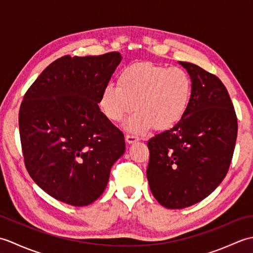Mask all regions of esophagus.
<instances>
[{
    "mask_svg": "<svg viewBox=\"0 0 253 253\" xmlns=\"http://www.w3.org/2000/svg\"><path fill=\"white\" fill-rule=\"evenodd\" d=\"M139 140H140V139H139V137H137V136H133V135H127L126 136V141H127V143H129V144L135 143Z\"/></svg>",
    "mask_w": 253,
    "mask_h": 253,
    "instance_id": "1",
    "label": "esophagus"
}]
</instances>
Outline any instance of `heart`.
Here are the masks:
<instances>
[{"instance_id":"heart-1","label":"heart","mask_w":253,"mask_h":253,"mask_svg":"<svg viewBox=\"0 0 253 253\" xmlns=\"http://www.w3.org/2000/svg\"><path fill=\"white\" fill-rule=\"evenodd\" d=\"M118 85L107 84L102 89L99 105L112 122H121L137 111L125 124L130 132L140 135L154 126L168 130L185 117L190 105L192 82L179 67H168L139 62L124 67L118 74Z\"/></svg>"}]
</instances>
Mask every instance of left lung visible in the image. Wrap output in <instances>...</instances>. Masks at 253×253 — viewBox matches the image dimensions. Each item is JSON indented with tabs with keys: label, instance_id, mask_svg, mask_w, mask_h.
<instances>
[{
	"label": "left lung",
	"instance_id": "obj_1",
	"mask_svg": "<svg viewBox=\"0 0 253 253\" xmlns=\"http://www.w3.org/2000/svg\"><path fill=\"white\" fill-rule=\"evenodd\" d=\"M192 82L185 117L148 141L147 178L152 195L168 209L202 201L226 176L237 139V117L227 89L195 64L178 62Z\"/></svg>",
	"mask_w": 253,
	"mask_h": 253
}]
</instances>
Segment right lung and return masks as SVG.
Segmentation results:
<instances>
[{
	"label": "right lung",
	"instance_id": "obj_1",
	"mask_svg": "<svg viewBox=\"0 0 253 253\" xmlns=\"http://www.w3.org/2000/svg\"><path fill=\"white\" fill-rule=\"evenodd\" d=\"M122 61L118 52L63 56L27 91L19 110L26 169L47 195L74 207L103 193L111 168L125 152L123 132L98 105Z\"/></svg>",
	"mask_w": 253,
	"mask_h": 253
}]
</instances>
